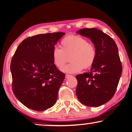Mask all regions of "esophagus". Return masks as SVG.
Instances as JSON below:
<instances>
[{"label": "esophagus", "mask_w": 132, "mask_h": 132, "mask_svg": "<svg viewBox=\"0 0 132 132\" xmlns=\"http://www.w3.org/2000/svg\"><path fill=\"white\" fill-rule=\"evenodd\" d=\"M72 77V75H71L66 74V76H65V78L67 79V78H70V77Z\"/></svg>", "instance_id": "34e87169"}]
</instances>
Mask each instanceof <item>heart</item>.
<instances>
[{
    "mask_svg": "<svg viewBox=\"0 0 132 132\" xmlns=\"http://www.w3.org/2000/svg\"><path fill=\"white\" fill-rule=\"evenodd\" d=\"M70 56L71 63L64 67ZM96 58L94 45L80 36L71 35L65 37L60 42V48L55 47L52 52V59L55 66L63 72L76 73L82 69L91 67Z\"/></svg>",
    "mask_w": 132,
    "mask_h": 132,
    "instance_id": "b5f03b06",
    "label": "heart"
}]
</instances>
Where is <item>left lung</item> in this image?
<instances>
[{
  "label": "left lung",
  "mask_w": 132,
  "mask_h": 132,
  "mask_svg": "<svg viewBox=\"0 0 132 132\" xmlns=\"http://www.w3.org/2000/svg\"><path fill=\"white\" fill-rule=\"evenodd\" d=\"M77 33L90 38L96 50L90 72L76 76L77 96L85 106H100L113 97L122 74L118 49L109 36L96 28H84Z\"/></svg>",
  "instance_id": "obj_1"
}]
</instances>
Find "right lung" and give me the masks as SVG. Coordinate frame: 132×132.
<instances>
[{"label": "right lung", "instance_id": "add662e5", "mask_svg": "<svg viewBox=\"0 0 132 132\" xmlns=\"http://www.w3.org/2000/svg\"><path fill=\"white\" fill-rule=\"evenodd\" d=\"M64 32L38 34L21 42L12 59L13 90L24 106L37 111L51 108L65 75L52 59L55 45Z\"/></svg>", "mask_w": 132, "mask_h": 132}]
</instances>
